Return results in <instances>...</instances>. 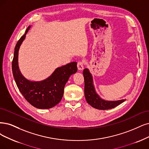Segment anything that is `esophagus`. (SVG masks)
Segmentation results:
<instances>
[{"label":"esophagus","mask_w":149,"mask_h":149,"mask_svg":"<svg viewBox=\"0 0 149 149\" xmlns=\"http://www.w3.org/2000/svg\"><path fill=\"white\" fill-rule=\"evenodd\" d=\"M77 68L79 70H83L84 68V63L82 61H79L77 63Z\"/></svg>","instance_id":"obj_1"}]
</instances>
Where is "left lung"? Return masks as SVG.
I'll return each instance as SVG.
<instances>
[{
  "instance_id": "8db88e82",
  "label": "left lung",
  "mask_w": 149,
  "mask_h": 149,
  "mask_svg": "<svg viewBox=\"0 0 149 149\" xmlns=\"http://www.w3.org/2000/svg\"><path fill=\"white\" fill-rule=\"evenodd\" d=\"M85 80V96L90 106L97 109L107 110L114 108L126 100L118 101H106L102 100L96 92L93 85V77L89 70L85 69L83 72Z\"/></svg>"
}]
</instances>
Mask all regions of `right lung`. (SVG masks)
<instances>
[{"instance_id": "obj_1", "label": "right lung", "mask_w": 149, "mask_h": 149, "mask_svg": "<svg viewBox=\"0 0 149 149\" xmlns=\"http://www.w3.org/2000/svg\"><path fill=\"white\" fill-rule=\"evenodd\" d=\"M30 27L31 26L27 27L25 34L20 38L15 48L12 61L13 77L21 93L32 106L41 109H50L61 100L65 84L70 76L77 71V63L72 62L56 68L50 76L42 81L26 79L19 69L18 52Z\"/></svg>"}]
</instances>
